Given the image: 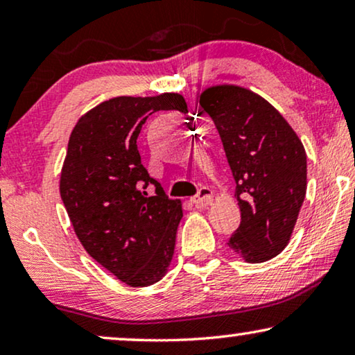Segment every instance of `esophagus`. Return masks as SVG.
<instances>
[{
    "label": "esophagus",
    "instance_id": "obj_1",
    "mask_svg": "<svg viewBox=\"0 0 355 355\" xmlns=\"http://www.w3.org/2000/svg\"><path fill=\"white\" fill-rule=\"evenodd\" d=\"M212 201H214V193L212 189L207 187L199 188L196 196L191 198V202L194 206H209V204H212Z\"/></svg>",
    "mask_w": 355,
    "mask_h": 355
}]
</instances>
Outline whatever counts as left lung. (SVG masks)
I'll list each match as a JSON object with an SVG mask.
<instances>
[{"mask_svg":"<svg viewBox=\"0 0 355 355\" xmlns=\"http://www.w3.org/2000/svg\"><path fill=\"white\" fill-rule=\"evenodd\" d=\"M199 104L220 135L236 182L241 223L228 239L246 262H266L286 248L307 189V156L294 130L251 89L218 85Z\"/></svg>","mask_w":355,"mask_h":355,"instance_id":"left-lung-1","label":"left lung"}]
</instances>
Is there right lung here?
<instances>
[{
    "label": "right lung",
    "instance_id": "add662e5",
    "mask_svg": "<svg viewBox=\"0 0 355 355\" xmlns=\"http://www.w3.org/2000/svg\"><path fill=\"white\" fill-rule=\"evenodd\" d=\"M156 112L187 114L188 106L182 94L162 93L112 98L88 111L69 138L59 183L85 251L133 288L166 275L183 217L182 202L149 177L138 153L143 123Z\"/></svg>",
    "mask_w": 355,
    "mask_h": 355
}]
</instances>
